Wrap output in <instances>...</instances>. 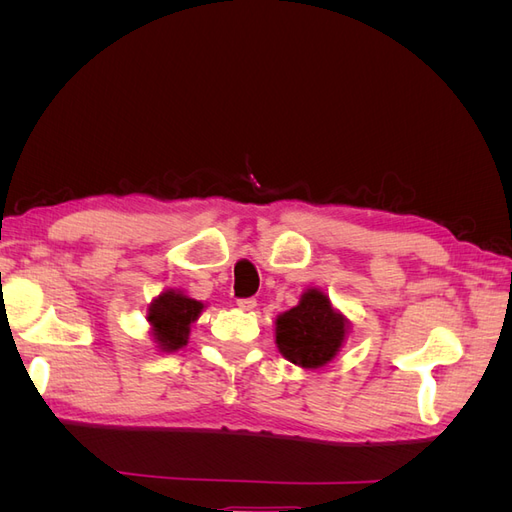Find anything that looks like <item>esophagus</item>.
I'll list each match as a JSON object with an SVG mask.
<instances>
[{
  "mask_svg": "<svg viewBox=\"0 0 512 512\" xmlns=\"http://www.w3.org/2000/svg\"><path fill=\"white\" fill-rule=\"evenodd\" d=\"M237 305H239V309H243V312H252V309L256 307V299H239Z\"/></svg>",
  "mask_w": 512,
  "mask_h": 512,
  "instance_id": "1",
  "label": "esophagus"
}]
</instances>
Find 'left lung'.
Listing matches in <instances>:
<instances>
[{
    "label": "left lung",
    "instance_id": "left-lung-1",
    "mask_svg": "<svg viewBox=\"0 0 512 512\" xmlns=\"http://www.w3.org/2000/svg\"><path fill=\"white\" fill-rule=\"evenodd\" d=\"M350 333L348 318L333 307L329 294L307 288L299 303L275 318V344L286 361L303 369L331 363Z\"/></svg>",
    "mask_w": 512,
    "mask_h": 512
}]
</instances>
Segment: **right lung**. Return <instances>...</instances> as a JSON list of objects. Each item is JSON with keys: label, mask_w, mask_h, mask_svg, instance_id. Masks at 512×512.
<instances>
[{"label": "right lung", "mask_w": 512, "mask_h": 512, "mask_svg": "<svg viewBox=\"0 0 512 512\" xmlns=\"http://www.w3.org/2000/svg\"><path fill=\"white\" fill-rule=\"evenodd\" d=\"M205 303L181 290H164L147 307V322L153 342L162 352H177L188 346L192 324L203 314Z\"/></svg>", "instance_id": "right-lung-1"}]
</instances>
